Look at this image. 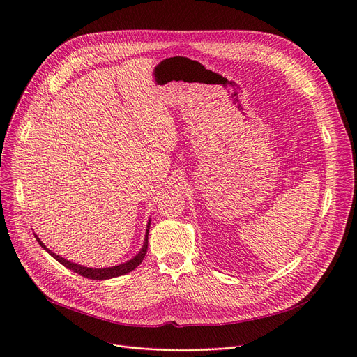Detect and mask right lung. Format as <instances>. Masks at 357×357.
<instances>
[{
	"instance_id": "add662e5",
	"label": "right lung",
	"mask_w": 357,
	"mask_h": 357,
	"mask_svg": "<svg viewBox=\"0 0 357 357\" xmlns=\"http://www.w3.org/2000/svg\"><path fill=\"white\" fill-rule=\"evenodd\" d=\"M149 225H151V220L148 222V225H146V235H145V241H144V245H142V249L138 252V255L137 256H134L131 261H128V262H125V264H121V265H116V266H111V268H101V269H93V268H85V266H82V265H78V264H73V262H70V261H67V259H63V257H61L59 255H55L54 252H51L41 241H40V238L36 235V238H37V241H38V243L54 257V259H56V261L61 264V265H63L66 266L67 269H70V271H74L75 273H78V275H81V276H84V278H88V279H93V280H104V279H112V278H116V276H121V275H125V273H128V272H131V271H134L135 268H138L141 264H142V261H144V257H145V255H146V250H148V235H149Z\"/></svg>"
}]
</instances>
